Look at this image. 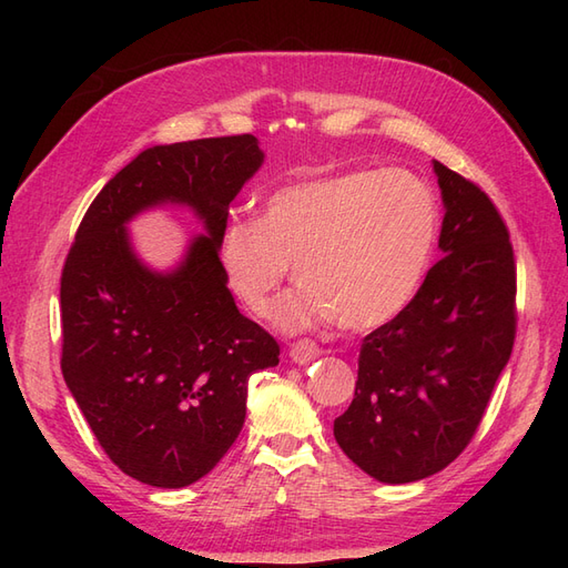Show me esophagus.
Here are the masks:
<instances>
[{"label": "esophagus", "mask_w": 568, "mask_h": 568, "mask_svg": "<svg viewBox=\"0 0 568 568\" xmlns=\"http://www.w3.org/2000/svg\"><path fill=\"white\" fill-rule=\"evenodd\" d=\"M288 355H291V359H294V363L307 365V363H313L315 357L322 355V348L311 338H298L296 343H291Z\"/></svg>", "instance_id": "esophagus-1"}]
</instances>
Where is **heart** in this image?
<instances>
[{"instance_id":"1","label":"heart","mask_w":568,"mask_h":568,"mask_svg":"<svg viewBox=\"0 0 568 568\" xmlns=\"http://www.w3.org/2000/svg\"><path fill=\"white\" fill-rule=\"evenodd\" d=\"M438 234L436 199L407 170H353L284 184L261 217L220 234L222 274L253 315H265L294 265L296 286L274 307L286 332L336 320L369 332L415 298Z\"/></svg>"}]
</instances>
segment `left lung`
I'll return each instance as SVG.
<instances>
[{
  "label": "left lung",
  "instance_id": "left-lung-1",
  "mask_svg": "<svg viewBox=\"0 0 568 568\" xmlns=\"http://www.w3.org/2000/svg\"><path fill=\"white\" fill-rule=\"evenodd\" d=\"M440 261L400 315L365 336L334 438L382 484L448 467L471 443L517 336V263L490 196L434 161Z\"/></svg>",
  "mask_w": 568,
  "mask_h": 568
}]
</instances>
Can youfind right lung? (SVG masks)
Listing matches in <instances>:
<instances>
[{
  "mask_svg": "<svg viewBox=\"0 0 568 568\" xmlns=\"http://www.w3.org/2000/svg\"><path fill=\"white\" fill-rule=\"evenodd\" d=\"M263 165L253 134L151 146L84 213L61 272V372L120 471L156 488L203 478L246 419L248 376L280 343L236 311L220 265L230 203ZM192 204L210 236L153 273L124 222L151 204Z\"/></svg>",
  "mask_w": 568,
  "mask_h": 568,
  "instance_id": "add662e5",
  "label": "right lung"
}]
</instances>
